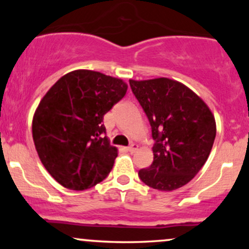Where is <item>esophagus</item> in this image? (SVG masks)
I'll return each instance as SVG.
<instances>
[{"label":"esophagus","mask_w":249,"mask_h":249,"mask_svg":"<svg viewBox=\"0 0 249 249\" xmlns=\"http://www.w3.org/2000/svg\"><path fill=\"white\" fill-rule=\"evenodd\" d=\"M126 150L128 151V152H131V153L136 152V151L138 150V145H137V144H131L130 146L126 147Z\"/></svg>","instance_id":"obj_1"}]
</instances>
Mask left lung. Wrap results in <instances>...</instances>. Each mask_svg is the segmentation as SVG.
I'll list each match as a JSON object with an SVG mask.
<instances>
[{"label":"left lung","instance_id":"obj_1","mask_svg":"<svg viewBox=\"0 0 249 249\" xmlns=\"http://www.w3.org/2000/svg\"><path fill=\"white\" fill-rule=\"evenodd\" d=\"M154 139L153 162L138 172L147 186L174 191L190 182L206 162L216 134L212 111L190 88L174 79H130Z\"/></svg>","mask_w":249,"mask_h":249}]
</instances>
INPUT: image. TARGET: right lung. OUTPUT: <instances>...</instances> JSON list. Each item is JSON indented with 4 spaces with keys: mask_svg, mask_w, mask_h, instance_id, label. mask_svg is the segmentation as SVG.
Wrapping results in <instances>:
<instances>
[{
    "mask_svg": "<svg viewBox=\"0 0 249 249\" xmlns=\"http://www.w3.org/2000/svg\"><path fill=\"white\" fill-rule=\"evenodd\" d=\"M126 90L121 78L75 70L61 77L39 102L33 118L34 142L45 170L62 186L88 190L112 170L118 150L103 137V118Z\"/></svg>",
    "mask_w": 249,
    "mask_h": 249,
    "instance_id": "1",
    "label": "right lung"
}]
</instances>
